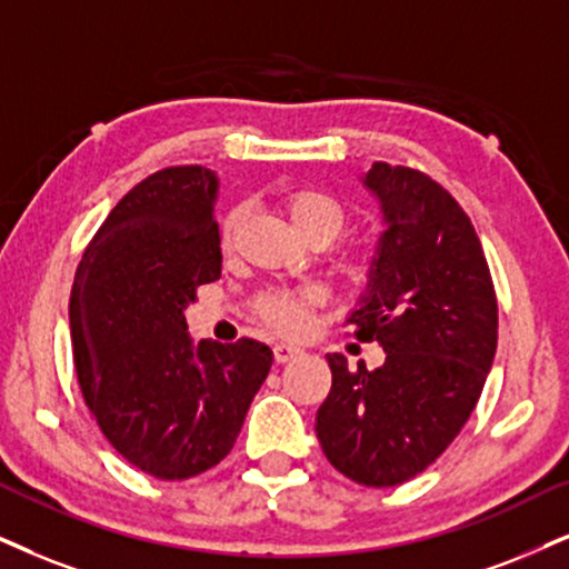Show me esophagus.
Listing matches in <instances>:
<instances>
[{"mask_svg": "<svg viewBox=\"0 0 569 569\" xmlns=\"http://www.w3.org/2000/svg\"><path fill=\"white\" fill-rule=\"evenodd\" d=\"M298 356H303V350H300L298 346H290V342H277V346H273V359H277L279 363L298 359Z\"/></svg>", "mask_w": 569, "mask_h": 569, "instance_id": "esophagus-1", "label": "esophagus"}]
</instances>
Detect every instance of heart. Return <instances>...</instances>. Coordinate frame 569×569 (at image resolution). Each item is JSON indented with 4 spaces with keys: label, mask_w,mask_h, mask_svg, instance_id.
Returning a JSON list of instances; mask_svg holds the SVG:
<instances>
[{
    "label": "heart",
    "mask_w": 569,
    "mask_h": 569,
    "mask_svg": "<svg viewBox=\"0 0 569 569\" xmlns=\"http://www.w3.org/2000/svg\"><path fill=\"white\" fill-rule=\"evenodd\" d=\"M282 210L287 221L292 223V229L303 237L306 242H319L327 244L332 242L335 237L346 229L348 210L342 202L335 198V194L325 192V189H292L282 198ZM242 223V210L234 208L223 219V248H229L231 240H234L237 229ZM359 258H346L342 261V269L350 273L361 271ZM319 306V292L317 290H287V287H279V290H269L263 296L256 298V317L277 329L282 335H300L306 332L308 325H311L313 308Z\"/></svg>",
    "instance_id": "1"
}]
</instances>
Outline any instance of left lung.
Segmentation results:
<instances>
[{
    "mask_svg": "<svg viewBox=\"0 0 569 569\" xmlns=\"http://www.w3.org/2000/svg\"><path fill=\"white\" fill-rule=\"evenodd\" d=\"M361 184L380 208L367 284L348 311L385 361L350 369L329 353L332 390L317 411L329 465L369 488L411 480L451 446L496 356L499 308L482 244L443 187L375 163Z\"/></svg>",
    "mask_w": 569,
    "mask_h": 569,
    "instance_id": "obj_1",
    "label": "left lung"
}]
</instances>
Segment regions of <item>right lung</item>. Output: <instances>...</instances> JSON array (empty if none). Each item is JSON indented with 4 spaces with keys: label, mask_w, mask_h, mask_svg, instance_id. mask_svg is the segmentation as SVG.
<instances>
[{
    "label": "right lung",
    "mask_w": 569,
    "mask_h": 569,
    "mask_svg": "<svg viewBox=\"0 0 569 569\" xmlns=\"http://www.w3.org/2000/svg\"><path fill=\"white\" fill-rule=\"evenodd\" d=\"M219 177L152 173L110 210L70 292L79 385L104 438L158 480H187L231 451L273 353L266 342H194L187 306L221 277Z\"/></svg>",
    "instance_id": "obj_1"
}]
</instances>
